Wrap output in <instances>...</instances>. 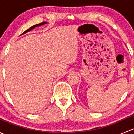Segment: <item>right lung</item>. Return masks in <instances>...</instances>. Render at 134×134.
Returning <instances> with one entry per match:
<instances>
[{
    "label": "right lung",
    "mask_w": 134,
    "mask_h": 134,
    "mask_svg": "<svg viewBox=\"0 0 134 134\" xmlns=\"http://www.w3.org/2000/svg\"><path fill=\"white\" fill-rule=\"evenodd\" d=\"M47 22H43V23H40V24H37V25H34V26H32V27H30V28H28V30H26L25 31V32H24L22 34H21V35L24 34H25V33H27V32H30V30H32V29H34V28H35V27L40 26H41V25H44V24H47Z\"/></svg>",
    "instance_id": "add662e5"
}]
</instances>
